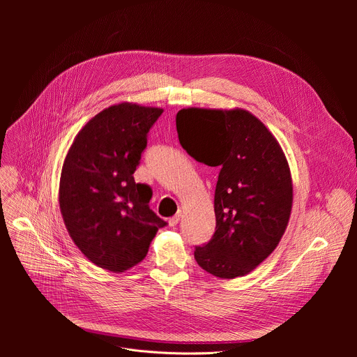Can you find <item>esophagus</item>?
I'll return each instance as SVG.
<instances>
[{
    "label": "esophagus",
    "mask_w": 357,
    "mask_h": 357,
    "mask_svg": "<svg viewBox=\"0 0 357 357\" xmlns=\"http://www.w3.org/2000/svg\"><path fill=\"white\" fill-rule=\"evenodd\" d=\"M181 216H182V212L179 211L175 216H172V218L169 219V226H172V227H174V226H176V225L179 223V220H181Z\"/></svg>",
    "instance_id": "1"
}]
</instances>
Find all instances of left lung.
<instances>
[{"label":"left lung","instance_id":"left-lung-1","mask_svg":"<svg viewBox=\"0 0 357 357\" xmlns=\"http://www.w3.org/2000/svg\"><path fill=\"white\" fill-rule=\"evenodd\" d=\"M176 131L192 158L220 168L216 231L195 248V260L215 277H243L270 256L288 226L292 179L282 148L243 109H182Z\"/></svg>","mask_w":357,"mask_h":357}]
</instances>
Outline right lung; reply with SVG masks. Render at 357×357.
Returning a JSON list of instances; mask_svg holds the SVG:
<instances>
[{
	"instance_id": "add662e5",
	"label": "right lung",
	"mask_w": 357,
	"mask_h": 357,
	"mask_svg": "<svg viewBox=\"0 0 357 357\" xmlns=\"http://www.w3.org/2000/svg\"><path fill=\"white\" fill-rule=\"evenodd\" d=\"M162 112L127 101L110 106L89 120L68 151L61 213L73 243L100 268L124 273L137 266L167 225L149 209L151 188L132 176Z\"/></svg>"
}]
</instances>
